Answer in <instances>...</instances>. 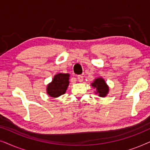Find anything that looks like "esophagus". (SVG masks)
<instances>
[{"label": "esophagus", "mask_w": 150, "mask_h": 150, "mask_svg": "<svg viewBox=\"0 0 150 150\" xmlns=\"http://www.w3.org/2000/svg\"><path fill=\"white\" fill-rule=\"evenodd\" d=\"M77 79H78V81H79V82H80V83H82V82L83 81V76L81 75H79L77 76Z\"/></svg>", "instance_id": "1"}]
</instances>
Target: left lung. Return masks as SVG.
Masks as SVG:
<instances>
[{"instance_id": "8db88e82", "label": "left lung", "mask_w": 150, "mask_h": 150, "mask_svg": "<svg viewBox=\"0 0 150 150\" xmlns=\"http://www.w3.org/2000/svg\"><path fill=\"white\" fill-rule=\"evenodd\" d=\"M91 86L96 89L95 93L98 94L100 97H106L109 92V87L102 77H98L94 79L93 82L91 83Z\"/></svg>"}]
</instances>
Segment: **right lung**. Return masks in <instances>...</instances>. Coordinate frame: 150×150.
<instances>
[{"mask_svg":"<svg viewBox=\"0 0 150 150\" xmlns=\"http://www.w3.org/2000/svg\"><path fill=\"white\" fill-rule=\"evenodd\" d=\"M69 74L59 73L54 75L51 83L48 84L46 93L51 98H58L66 92L69 86Z\"/></svg>","mask_w":150,"mask_h":150,"instance_id":"obj_1","label":"right lung"}]
</instances>
